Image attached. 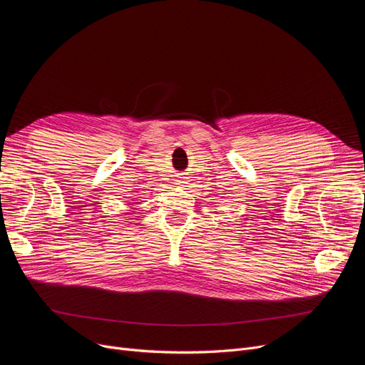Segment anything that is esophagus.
<instances>
[{
    "mask_svg": "<svg viewBox=\"0 0 365 365\" xmlns=\"http://www.w3.org/2000/svg\"><path fill=\"white\" fill-rule=\"evenodd\" d=\"M183 179H186V178H183V176L180 175V178H179V180H178V185H180V186H186V182H185Z\"/></svg>",
    "mask_w": 365,
    "mask_h": 365,
    "instance_id": "1",
    "label": "esophagus"
}]
</instances>
